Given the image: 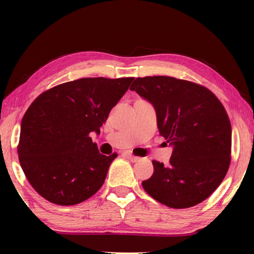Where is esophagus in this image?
<instances>
[{"instance_id": "esophagus-1", "label": "esophagus", "mask_w": 254, "mask_h": 254, "mask_svg": "<svg viewBox=\"0 0 254 254\" xmlns=\"http://www.w3.org/2000/svg\"><path fill=\"white\" fill-rule=\"evenodd\" d=\"M124 156H125V157H126V158L129 159L130 162H137L138 159H140L138 157H136V156H133V155H131L130 152H124Z\"/></svg>"}]
</instances>
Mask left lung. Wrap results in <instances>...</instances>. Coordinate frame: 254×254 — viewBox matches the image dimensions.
<instances>
[{
  "instance_id": "obj_1",
  "label": "left lung",
  "mask_w": 254,
  "mask_h": 254,
  "mask_svg": "<svg viewBox=\"0 0 254 254\" xmlns=\"http://www.w3.org/2000/svg\"><path fill=\"white\" fill-rule=\"evenodd\" d=\"M130 90L152 104L159 134L173 145L169 165L152 161L144 190L176 209L202 202L230 165L231 124L222 103L204 86L169 76L137 77Z\"/></svg>"
}]
</instances>
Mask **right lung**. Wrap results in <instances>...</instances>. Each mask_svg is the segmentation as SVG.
Segmentation results:
<instances>
[{"mask_svg": "<svg viewBox=\"0 0 254 254\" xmlns=\"http://www.w3.org/2000/svg\"><path fill=\"white\" fill-rule=\"evenodd\" d=\"M134 77H86L57 85L34 99L20 124L18 157L31 186L52 203L72 206L105 182L117 154H100L99 134Z\"/></svg>", "mask_w": 254, "mask_h": 254, "instance_id": "add662e5", "label": "right lung"}]
</instances>
